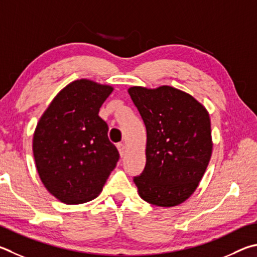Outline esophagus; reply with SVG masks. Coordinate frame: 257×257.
Segmentation results:
<instances>
[{"mask_svg": "<svg viewBox=\"0 0 257 257\" xmlns=\"http://www.w3.org/2000/svg\"><path fill=\"white\" fill-rule=\"evenodd\" d=\"M116 148H118L120 156L122 157V156L124 155V153H125V146H124V144H122V143H119L118 145H116Z\"/></svg>", "mask_w": 257, "mask_h": 257, "instance_id": "obj_1", "label": "esophagus"}]
</instances>
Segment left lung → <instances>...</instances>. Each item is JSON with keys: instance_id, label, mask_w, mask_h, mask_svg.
<instances>
[{"instance_id": "obj_1", "label": "left lung", "mask_w": 257, "mask_h": 257, "mask_svg": "<svg viewBox=\"0 0 257 257\" xmlns=\"http://www.w3.org/2000/svg\"><path fill=\"white\" fill-rule=\"evenodd\" d=\"M128 93L146 125V166L134 179L138 194L158 207H175L197 190L212 154L207 109L179 88L132 86Z\"/></svg>"}]
</instances>
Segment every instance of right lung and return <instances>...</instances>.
Returning <instances> with one entry per match:
<instances>
[{
    "mask_svg": "<svg viewBox=\"0 0 257 257\" xmlns=\"http://www.w3.org/2000/svg\"><path fill=\"white\" fill-rule=\"evenodd\" d=\"M113 91L106 84L81 78L65 86L37 123L32 151L41 182L66 204L95 199L116 166L119 152L99 116Z\"/></svg>",
    "mask_w": 257,
    "mask_h": 257,
    "instance_id": "add662e5",
    "label": "right lung"
}]
</instances>
